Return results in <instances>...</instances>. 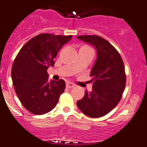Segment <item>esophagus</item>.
<instances>
[{
    "label": "esophagus",
    "instance_id": "esophagus-1",
    "mask_svg": "<svg viewBox=\"0 0 147 147\" xmlns=\"http://www.w3.org/2000/svg\"><path fill=\"white\" fill-rule=\"evenodd\" d=\"M75 86V85H74L73 83H72V82H66V88H74Z\"/></svg>",
    "mask_w": 147,
    "mask_h": 147
}]
</instances>
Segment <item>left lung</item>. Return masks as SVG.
I'll return each instance as SVG.
<instances>
[{
	"mask_svg": "<svg viewBox=\"0 0 147 147\" xmlns=\"http://www.w3.org/2000/svg\"><path fill=\"white\" fill-rule=\"evenodd\" d=\"M78 39L92 45L97 51V59L90 75L92 90L77 105L91 118L108 114L117 105L126 86V74L123 60L118 51L108 41L96 35H83Z\"/></svg>",
	"mask_w": 147,
	"mask_h": 147,
	"instance_id": "8db88e82",
	"label": "left lung"
}]
</instances>
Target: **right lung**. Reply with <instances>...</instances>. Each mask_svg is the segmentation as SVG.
Returning <instances> with one entry per match:
<instances>
[{"mask_svg":"<svg viewBox=\"0 0 147 147\" xmlns=\"http://www.w3.org/2000/svg\"><path fill=\"white\" fill-rule=\"evenodd\" d=\"M72 36L42 34L24 45L17 55L11 69L15 92L24 108L36 115L51 111L65 89L63 80H48V68Z\"/></svg>","mask_w":147,"mask_h":147,"instance_id":"add662e5","label":"right lung"}]
</instances>
